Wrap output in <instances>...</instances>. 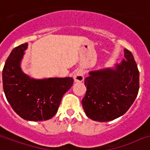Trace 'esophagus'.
<instances>
[{
    "mask_svg": "<svg viewBox=\"0 0 150 150\" xmlns=\"http://www.w3.org/2000/svg\"><path fill=\"white\" fill-rule=\"evenodd\" d=\"M83 72L81 69H79L74 74V81H76V82H81V81H83Z\"/></svg>",
    "mask_w": 150,
    "mask_h": 150,
    "instance_id": "34e87169",
    "label": "esophagus"
}]
</instances>
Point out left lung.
<instances>
[{
    "instance_id": "8db88e82",
    "label": "left lung",
    "mask_w": 150,
    "mask_h": 150,
    "mask_svg": "<svg viewBox=\"0 0 150 150\" xmlns=\"http://www.w3.org/2000/svg\"><path fill=\"white\" fill-rule=\"evenodd\" d=\"M124 51L125 59L116 69L90 72L84 80L87 91L82 105L93 120L105 122L122 116L138 96L139 71L132 52Z\"/></svg>"
}]
</instances>
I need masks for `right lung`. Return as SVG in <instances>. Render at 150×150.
I'll return each mask as SVG.
<instances>
[{
    "instance_id": "obj_1",
    "label": "right lung",
    "mask_w": 150,
    "mask_h": 150,
    "mask_svg": "<svg viewBox=\"0 0 150 150\" xmlns=\"http://www.w3.org/2000/svg\"><path fill=\"white\" fill-rule=\"evenodd\" d=\"M27 43L15 47L2 72L4 94L14 111L31 121L51 119L55 115L62 96L74 83L72 77L34 80L23 74L20 61Z\"/></svg>"
}]
</instances>
